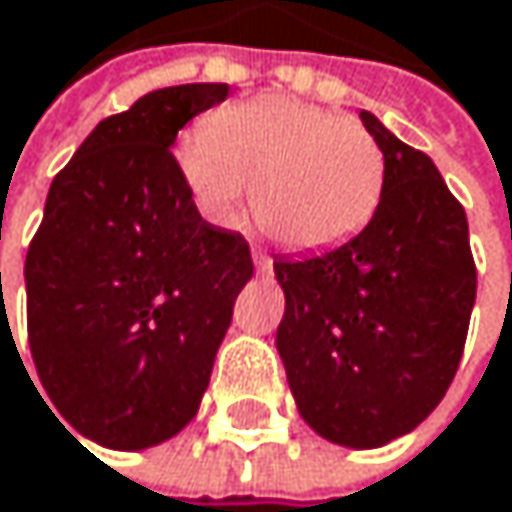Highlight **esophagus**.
I'll return each instance as SVG.
<instances>
[{"mask_svg": "<svg viewBox=\"0 0 512 512\" xmlns=\"http://www.w3.org/2000/svg\"><path fill=\"white\" fill-rule=\"evenodd\" d=\"M253 265H256V271L259 274H271V256L268 253H262V250H253Z\"/></svg>", "mask_w": 512, "mask_h": 512, "instance_id": "esophagus-1", "label": "esophagus"}]
</instances>
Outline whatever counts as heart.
I'll return each mask as SVG.
<instances>
[{
    "instance_id": "1",
    "label": "heart",
    "mask_w": 512,
    "mask_h": 512,
    "mask_svg": "<svg viewBox=\"0 0 512 512\" xmlns=\"http://www.w3.org/2000/svg\"><path fill=\"white\" fill-rule=\"evenodd\" d=\"M178 169L199 208L232 226L253 184L256 220L292 250H325L379 208L384 151L355 119L265 95L217 110L178 142Z\"/></svg>"
}]
</instances>
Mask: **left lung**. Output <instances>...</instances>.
Wrapping results in <instances>:
<instances>
[{"instance_id":"left-lung-1","label":"left lung","mask_w":512,"mask_h":512,"mask_svg":"<svg viewBox=\"0 0 512 512\" xmlns=\"http://www.w3.org/2000/svg\"><path fill=\"white\" fill-rule=\"evenodd\" d=\"M384 151L373 220L313 256H274L286 295L277 352L301 417L373 450L417 429L456 376L477 271L465 208L435 163L361 110Z\"/></svg>"}]
</instances>
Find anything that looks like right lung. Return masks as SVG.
<instances>
[{"mask_svg":"<svg viewBox=\"0 0 512 512\" xmlns=\"http://www.w3.org/2000/svg\"><path fill=\"white\" fill-rule=\"evenodd\" d=\"M226 95V83L142 95L50 184L26 253L29 349L53 408L101 447L145 450L196 417L253 277L250 244L202 220L169 151Z\"/></svg>","mask_w":512,"mask_h":512,"instance_id":"add662e5","label":"right lung"}]
</instances>
